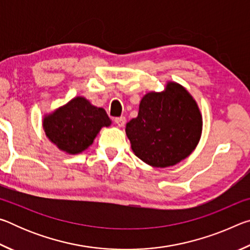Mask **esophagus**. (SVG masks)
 <instances>
[{
  "mask_svg": "<svg viewBox=\"0 0 250 250\" xmlns=\"http://www.w3.org/2000/svg\"><path fill=\"white\" fill-rule=\"evenodd\" d=\"M115 124L118 126H124L125 125V117H120V118H116L115 119Z\"/></svg>",
  "mask_w": 250,
  "mask_h": 250,
  "instance_id": "esophagus-1",
  "label": "esophagus"
}]
</instances>
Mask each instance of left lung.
I'll return each mask as SVG.
<instances>
[{
    "label": "left lung",
    "instance_id": "obj_1",
    "mask_svg": "<svg viewBox=\"0 0 250 250\" xmlns=\"http://www.w3.org/2000/svg\"><path fill=\"white\" fill-rule=\"evenodd\" d=\"M202 130L196 100L175 82H167L162 91L146 92L138 117L125 125L133 153L152 167H173L191 155Z\"/></svg>",
    "mask_w": 250,
    "mask_h": 250
}]
</instances>
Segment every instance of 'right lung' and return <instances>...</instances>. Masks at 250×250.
<instances>
[{
    "label": "right lung",
    "instance_id": "add662e5",
    "mask_svg": "<svg viewBox=\"0 0 250 250\" xmlns=\"http://www.w3.org/2000/svg\"><path fill=\"white\" fill-rule=\"evenodd\" d=\"M111 124L104 108L96 107L83 96L75 97L43 117L46 137L59 150L69 155L87 150L101 128Z\"/></svg>",
    "mask_w": 250,
    "mask_h": 250
}]
</instances>
